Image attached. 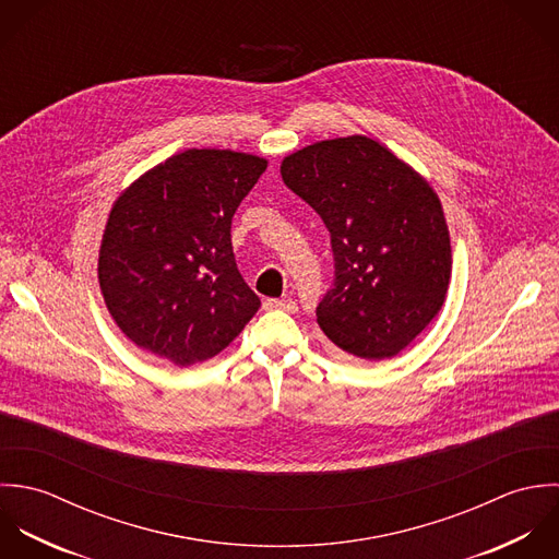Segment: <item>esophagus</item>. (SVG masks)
<instances>
[{"label":"esophagus","mask_w":559,"mask_h":559,"mask_svg":"<svg viewBox=\"0 0 559 559\" xmlns=\"http://www.w3.org/2000/svg\"><path fill=\"white\" fill-rule=\"evenodd\" d=\"M263 307H265L267 311H272V309H281V311H287V313H296V311H298V305H296L294 300H276V298L265 300Z\"/></svg>","instance_id":"obj_1"}]
</instances>
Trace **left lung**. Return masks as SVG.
<instances>
[{"label":"left lung","instance_id":"1","mask_svg":"<svg viewBox=\"0 0 559 559\" xmlns=\"http://www.w3.org/2000/svg\"><path fill=\"white\" fill-rule=\"evenodd\" d=\"M281 175L331 230L335 281L316 311L320 329L352 356H395L445 300L451 246L437 192L367 135L305 146Z\"/></svg>","mask_w":559,"mask_h":559}]
</instances>
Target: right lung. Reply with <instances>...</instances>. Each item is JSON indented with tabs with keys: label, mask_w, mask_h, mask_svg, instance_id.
<instances>
[{
	"label": "right lung",
	"mask_w": 559,
	"mask_h": 559,
	"mask_svg": "<svg viewBox=\"0 0 559 559\" xmlns=\"http://www.w3.org/2000/svg\"><path fill=\"white\" fill-rule=\"evenodd\" d=\"M265 168L257 155L188 148L116 199L99 285L138 347L188 367L221 354L252 320L261 300L237 270L230 221Z\"/></svg>",
	"instance_id": "obj_1"
}]
</instances>
